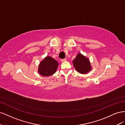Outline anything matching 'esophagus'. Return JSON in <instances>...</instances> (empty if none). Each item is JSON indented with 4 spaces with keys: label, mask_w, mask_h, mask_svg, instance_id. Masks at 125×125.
I'll return each mask as SVG.
<instances>
[{
    "label": "esophagus",
    "mask_w": 125,
    "mask_h": 125,
    "mask_svg": "<svg viewBox=\"0 0 125 125\" xmlns=\"http://www.w3.org/2000/svg\"><path fill=\"white\" fill-rule=\"evenodd\" d=\"M66 58H64V59H61V62H65V61H66Z\"/></svg>",
    "instance_id": "obj_1"
}]
</instances>
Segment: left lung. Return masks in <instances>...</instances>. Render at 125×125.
Returning a JSON list of instances; mask_svg holds the SVG:
<instances>
[{
    "label": "left lung",
    "mask_w": 125,
    "mask_h": 125,
    "mask_svg": "<svg viewBox=\"0 0 125 125\" xmlns=\"http://www.w3.org/2000/svg\"><path fill=\"white\" fill-rule=\"evenodd\" d=\"M74 68L79 73L85 74L91 70V67L89 60L81 54H78L73 60Z\"/></svg>",
    "instance_id": "1"
}]
</instances>
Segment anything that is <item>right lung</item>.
I'll use <instances>...</instances> for the list:
<instances>
[{
    "label": "right lung",
    "mask_w": 125,
    "mask_h": 125,
    "mask_svg": "<svg viewBox=\"0 0 125 125\" xmlns=\"http://www.w3.org/2000/svg\"><path fill=\"white\" fill-rule=\"evenodd\" d=\"M58 66V63L55 59L47 56L40 63L39 73L43 76H50L55 73Z\"/></svg>",
    "instance_id": "right-lung-1"
}]
</instances>
